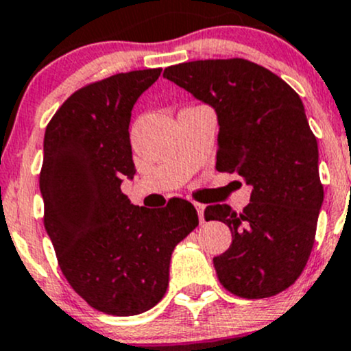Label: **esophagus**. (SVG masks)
I'll use <instances>...</instances> for the list:
<instances>
[{"instance_id": "obj_1", "label": "esophagus", "mask_w": 351, "mask_h": 351, "mask_svg": "<svg viewBox=\"0 0 351 351\" xmlns=\"http://www.w3.org/2000/svg\"><path fill=\"white\" fill-rule=\"evenodd\" d=\"M193 205H195L197 212H198V219H200V222L205 221L204 217V210H205V205L204 204H198V202H193Z\"/></svg>"}]
</instances>
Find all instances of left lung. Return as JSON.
Instances as JSON below:
<instances>
[{"label":"left lung","mask_w":351,"mask_h":351,"mask_svg":"<svg viewBox=\"0 0 351 351\" xmlns=\"http://www.w3.org/2000/svg\"><path fill=\"white\" fill-rule=\"evenodd\" d=\"M162 76L215 110V168L253 189L243 212L205 208V221L224 222L232 234L214 258L219 282L244 299L277 295L306 268L324 198L302 100L277 74L239 58L183 62Z\"/></svg>","instance_id":"8db88e82"}]
</instances>
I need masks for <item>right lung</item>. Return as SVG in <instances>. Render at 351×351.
<instances>
[{
  "mask_svg": "<svg viewBox=\"0 0 351 351\" xmlns=\"http://www.w3.org/2000/svg\"><path fill=\"white\" fill-rule=\"evenodd\" d=\"M159 74L130 71L80 88L44 136L45 231L74 292L112 316L146 313L162 299L173 250L198 226L189 200L171 198L156 210L120 190L123 176L136 175L130 112Z\"/></svg>",
  "mask_w": 351,
  "mask_h": 351,
  "instance_id": "obj_1",
  "label": "right lung"
}]
</instances>
